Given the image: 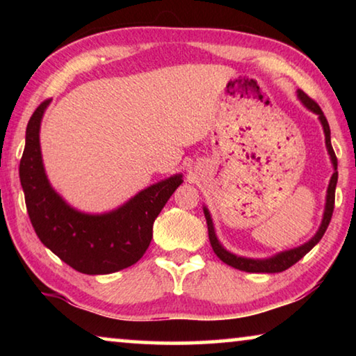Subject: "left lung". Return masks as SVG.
I'll return each mask as SVG.
<instances>
[{"label": "left lung", "mask_w": 356, "mask_h": 356, "mask_svg": "<svg viewBox=\"0 0 356 356\" xmlns=\"http://www.w3.org/2000/svg\"><path fill=\"white\" fill-rule=\"evenodd\" d=\"M297 95H298V99L301 100V104H303L312 113H316L318 119H321V124H322L323 134H325V144H327V150L330 154L331 163H333V168H334V172L330 179V185H328V190H327V202H325V212H323L322 225H321V227H318V231L316 232V236L312 237L309 242H306L305 245L298 246V248L278 252V254H275L273 257H268V259H248V257H240V256L232 254V252H229L227 250L222 248V245L218 242V238H216V236H215L212 216H210L209 210L204 207V215H206V220H207L210 245H212L215 254L218 256L225 264L231 265V267L237 268V270H242V272H248V273H280V272H284V270H287L289 267H292L293 264H297L301 257L308 254V252L312 248H314V246L318 242H321V238L323 237V234H325V231H327V227H328L330 221H331V215H333L334 191H336V184H337V159H336L333 146H331L328 120H327V118H325V114L321 110V106H318L311 97H308V95L301 91V89H298Z\"/></svg>", "instance_id": "obj_1"}]
</instances>
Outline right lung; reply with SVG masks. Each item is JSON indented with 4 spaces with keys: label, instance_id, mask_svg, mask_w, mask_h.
Instances as JSON below:
<instances>
[{
    "label": "right lung",
    "instance_id": "1",
    "mask_svg": "<svg viewBox=\"0 0 356 356\" xmlns=\"http://www.w3.org/2000/svg\"><path fill=\"white\" fill-rule=\"evenodd\" d=\"M48 104L50 100L42 102L29 119L19 170L34 231L48 250L76 272L108 275L127 268L149 248L154 221L184 182L182 174L147 186L108 213L78 212L51 188L42 163L39 130Z\"/></svg>",
    "mask_w": 356,
    "mask_h": 356
}]
</instances>
